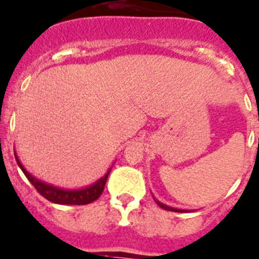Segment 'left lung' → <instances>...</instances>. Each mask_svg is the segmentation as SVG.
<instances>
[{"label": "left lung", "instance_id": "left-lung-1", "mask_svg": "<svg viewBox=\"0 0 259 259\" xmlns=\"http://www.w3.org/2000/svg\"><path fill=\"white\" fill-rule=\"evenodd\" d=\"M154 200L156 201V204H158L159 207L163 208V209H165V210H170V212H186L185 209H180V208H173V207H169V205H165V204H163V203H160L159 200H156L155 198H154Z\"/></svg>", "mask_w": 259, "mask_h": 259}]
</instances>
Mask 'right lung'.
<instances>
[{
    "instance_id": "1",
    "label": "right lung",
    "mask_w": 259,
    "mask_h": 259,
    "mask_svg": "<svg viewBox=\"0 0 259 259\" xmlns=\"http://www.w3.org/2000/svg\"><path fill=\"white\" fill-rule=\"evenodd\" d=\"M15 159L18 165L20 167V169L23 170V173L25 175L28 180H29L30 184L34 186V189L37 190L38 193L41 194L44 198H46L47 200L52 201L55 204H68V205H84V204H90L92 201L96 200L99 196L103 194L104 187H105L106 180H108L109 173H110L111 168L105 173V176L101 177V179L97 180L96 182H94L92 185L86 187H80V189H64V187L55 186V185L47 184V182L41 181L39 179L34 177L33 175H30L27 169L24 168V165L21 164V162L19 160L18 155L15 153Z\"/></svg>"
}]
</instances>
